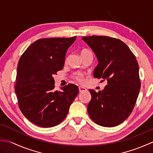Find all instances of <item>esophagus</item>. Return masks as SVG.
Here are the masks:
<instances>
[{
  "label": "esophagus",
  "instance_id": "obj_1",
  "mask_svg": "<svg viewBox=\"0 0 153 153\" xmlns=\"http://www.w3.org/2000/svg\"><path fill=\"white\" fill-rule=\"evenodd\" d=\"M79 90L80 93H82L83 91H87V89L85 88V87L80 86V87H79Z\"/></svg>",
  "mask_w": 153,
  "mask_h": 153
}]
</instances>
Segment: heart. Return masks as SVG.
<instances>
[{"label": "heart", "mask_w": 153, "mask_h": 153, "mask_svg": "<svg viewBox=\"0 0 153 153\" xmlns=\"http://www.w3.org/2000/svg\"><path fill=\"white\" fill-rule=\"evenodd\" d=\"M88 52H90L89 51H88V50H83L82 51V53H88ZM83 76L82 74H78L77 75V76H76V78L78 79L79 82H83Z\"/></svg>", "instance_id": "obj_1"}]
</instances>
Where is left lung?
<instances>
[{"mask_svg":"<svg viewBox=\"0 0 153 153\" xmlns=\"http://www.w3.org/2000/svg\"><path fill=\"white\" fill-rule=\"evenodd\" d=\"M95 53L98 65L93 76L107 80L104 89H89L91 100L87 111L93 122L103 127H114L130 115L139 93V65L129 48L120 39L106 36L83 37Z\"/></svg>","mask_w":153,"mask_h":153,"instance_id":"1","label":"left lung"}]
</instances>
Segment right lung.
<instances>
[{
	"mask_svg": "<svg viewBox=\"0 0 153 153\" xmlns=\"http://www.w3.org/2000/svg\"><path fill=\"white\" fill-rule=\"evenodd\" d=\"M76 39V37L39 39L19 60L15 92L23 114L35 125L51 128L59 124L78 95V87L74 84L55 91L53 77L62 70L66 52Z\"/></svg>",
	"mask_w": 153,
	"mask_h": 153,
	"instance_id": "obj_1",
	"label": "right lung"
}]
</instances>
